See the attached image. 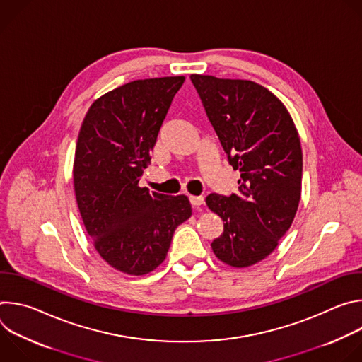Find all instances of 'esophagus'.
<instances>
[{
  "instance_id": "1",
  "label": "esophagus",
  "mask_w": 362,
  "mask_h": 362,
  "mask_svg": "<svg viewBox=\"0 0 362 362\" xmlns=\"http://www.w3.org/2000/svg\"><path fill=\"white\" fill-rule=\"evenodd\" d=\"M190 203L193 206H202L204 203V197L203 196H190Z\"/></svg>"
}]
</instances>
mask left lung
I'll use <instances>...</instances> for the list:
<instances>
[{"label": "left lung", "mask_w": 362, "mask_h": 362, "mask_svg": "<svg viewBox=\"0 0 362 362\" xmlns=\"http://www.w3.org/2000/svg\"><path fill=\"white\" fill-rule=\"evenodd\" d=\"M229 165L240 172L238 193L206 197L223 221L212 242L219 261L247 268L265 259L291 228L302 189V148L284 103L250 80L192 74Z\"/></svg>", "instance_id": "8db88e82"}]
</instances>
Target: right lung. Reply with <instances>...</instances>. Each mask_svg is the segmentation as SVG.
<instances>
[{"label":"right lung","mask_w":362,"mask_h":362,"mask_svg":"<svg viewBox=\"0 0 362 362\" xmlns=\"http://www.w3.org/2000/svg\"><path fill=\"white\" fill-rule=\"evenodd\" d=\"M183 81L175 76L123 84L94 100L80 127L73 165L78 211L98 255L127 275L156 269L176 228L192 216L187 196L139 186Z\"/></svg>","instance_id":"1"}]
</instances>
